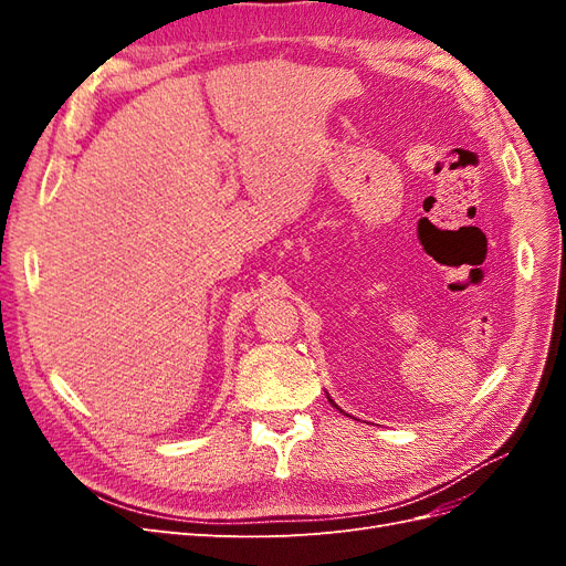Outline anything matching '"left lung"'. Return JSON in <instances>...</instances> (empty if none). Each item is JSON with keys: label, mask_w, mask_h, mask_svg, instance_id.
Wrapping results in <instances>:
<instances>
[{"label": "left lung", "mask_w": 566, "mask_h": 566, "mask_svg": "<svg viewBox=\"0 0 566 566\" xmlns=\"http://www.w3.org/2000/svg\"><path fill=\"white\" fill-rule=\"evenodd\" d=\"M328 401H331V403H333V406H335V401H333V399H331V397H328Z\"/></svg>", "instance_id": "1"}]
</instances>
